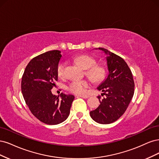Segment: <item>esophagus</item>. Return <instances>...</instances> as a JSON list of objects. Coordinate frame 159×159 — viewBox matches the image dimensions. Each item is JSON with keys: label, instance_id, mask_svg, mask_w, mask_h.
<instances>
[{"label": "esophagus", "instance_id": "34e87169", "mask_svg": "<svg viewBox=\"0 0 159 159\" xmlns=\"http://www.w3.org/2000/svg\"><path fill=\"white\" fill-rule=\"evenodd\" d=\"M79 96L80 97V98H84V99L89 98V96H88V95H80Z\"/></svg>", "mask_w": 159, "mask_h": 159}]
</instances>
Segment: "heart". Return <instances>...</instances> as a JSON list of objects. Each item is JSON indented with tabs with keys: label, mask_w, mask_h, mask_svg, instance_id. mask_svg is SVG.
<instances>
[{
	"label": "heart",
	"mask_w": 159,
	"mask_h": 159,
	"mask_svg": "<svg viewBox=\"0 0 159 159\" xmlns=\"http://www.w3.org/2000/svg\"><path fill=\"white\" fill-rule=\"evenodd\" d=\"M75 61L82 67L86 70V75L96 82L103 80L106 75V70L104 66L96 64V60L89 55H81L75 58ZM66 64L65 62H60L57 67V73L59 76L62 77L65 74ZM90 86V82L89 80H71L67 84L68 90L76 94H83L86 93V89Z\"/></svg>",
	"instance_id": "1"
}]
</instances>
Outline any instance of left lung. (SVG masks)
<instances>
[{"instance_id":"1","label":"left lung","mask_w":159,"mask_h":159,"mask_svg":"<svg viewBox=\"0 0 159 159\" xmlns=\"http://www.w3.org/2000/svg\"><path fill=\"white\" fill-rule=\"evenodd\" d=\"M98 49L107 55L108 75L97 88L103 92L102 96H106L102 100L98 96L100 104L90 115L98 124H109L124 114L134 96L135 84L131 71L124 59L106 49Z\"/></svg>"}]
</instances>
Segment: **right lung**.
<instances>
[{
	"mask_svg": "<svg viewBox=\"0 0 159 159\" xmlns=\"http://www.w3.org/2000/svg\"><path fill=\"white\" fill-rule=\"evenodd\" d=\"M53 50L38 55L25 69L21 83L24 100L32 114L48 125L61 124L67 118L73 95H53V87L57 81V67L62 55Z\"/></svg>",
	"mask_w": 159,
	"mask_h": 159,
	"instance_id": "right-lung-1",
	"label": "right lung"
}]
</instances>
